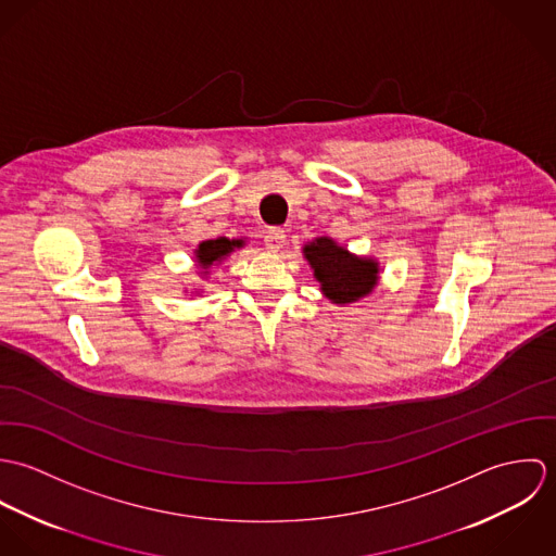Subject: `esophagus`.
<instances>
[{"label":"esophagus","mask_w":556,"mask_h":556,"mask_svg":"<svg viewBox=\"0 0 556 556\" xmlns=\"http://www.w3.org/2000/svg\"><path fill=\"white\" fill-rule=\"evenodd\" d=\"M285 241H287V236H285L282 229H271V231H267V236H265V248H267L269 252H278L280 248H285Z\"/></svg>","instance_id":"1"}]
</instances>
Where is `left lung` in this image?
Here are the masks:
<instances>
[{"mask_svg":"<svg viewBox=\"0 0 556 556\" xmlns=\"http://www.w3.org/2000/svg\"><path fill=\"white\" fill-rule=\"evenodd\" d=\"M320 293L336 306H349L368 298L381 280V265L375 256L353 254L336 239L315 238L302 248Z\"/></svg>","mask_w":556,"mask_h":556,"instance_id":"left-lung-1","label":"left lung"}]
</instances>
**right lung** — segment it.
Returning a JSON list of instances; mask_svg holds the SVG:
<instances>
[{
	"label": "right lung",
	"mask_w": 556,
	"mask_h": 556,
	"mask_svg": "<svg viewBox=\"0 0 556 556\" xmlns=\"http://www.w3.org/2000/svg\"><path fill=\"white\" fill-rule=\"evenodd\" d=\"M245 239V238H243ZM243 239L214 238L201 241L194 248V265L201 276H210V267L220 265L227 256H231L245 241ZM199 291V289H197Z\"/></svg>",
	"instance_id": "obj_1"
}]
</instances>
